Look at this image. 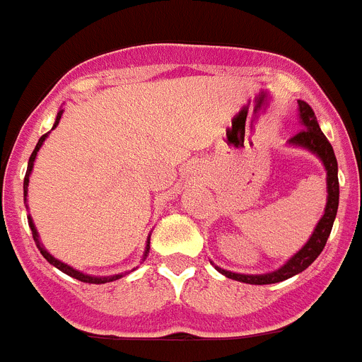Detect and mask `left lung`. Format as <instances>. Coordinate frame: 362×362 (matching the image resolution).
Returning <instances> with one entry per match:
<instances>
[{
	"label": "left lung",
	"mask_w": 362,
	"mask_h": 362,
	"mask_svg": "<svg viewBox=\"0 0 362 362\" xmlns=\"http://www.w3.org/2000/svg\"><path fill=\"white\" fill-rule=\"evenodd\" d=\"M299 105V119L300 127L303 129L292 136L288 139V145L300 146V148L310 150L312 153H315L321 163L325 165L326 170V190H328V197H326V206L325 214L319 219L317 226L313 230L312 238L306 241V245L297 252L296 255L286 261L281 268H277L276 272H268V274H235V272L223 270V268L216 267L217 270L226 276L228 279L241 281L246 284H274L281 283V281H286L290 277H293L296 274H300L303 270L310 267V264L317 259V255L321 254L322 248H325L326 241L330 238L332 226H334L335 216H337V206H339V179H337V159H335L334 148H332L330 141L326 139V136L322 134V130L319 129L317 117L313 114L312 107H310L306 101H297Z\"/></svg>",
	"instance_id": "1"
}]
</instances>
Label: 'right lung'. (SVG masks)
Listing matches in <instances>:
<instances>
[{
	"label": "right lung",
	"instance_id": "obj_1",
	"mask_svg": "<svg viewBox=\"0 0 362 362\" xmlns=\"http://www.w3.org/2000/svg\"><path fill=\"white\" fill-rule=\"evenodd\" d=\"M62 116H63V110H59V112H57L56 123H54L52 129H56L57 123H59V119H62ZM45 139H47V134H45V136H41V137H40V141H37L36 148H34V152L30 153V159H28L27 174H25V181H23V194H25V201H27L28 177H30V172H32V168H34V161H36V156H37V152H40V148H41V145H43ZM28 226H30V230H32V238H34V241H36V245H37V248H40L41 255H43V257L47 259V261H49L50 264H54V267H56L57 270H62L63 274H66V276L74 277V279L83 281V283H90V284H105V283H112V281L121 279V277L127 276V274H129V272H121V274H114V276H107V277H95V276H88V274H83V272H79V270H76V268L69 267V264L62 263V261H59V259H56V257H54V255H50L49 252L45 250V246L41 245L40 235H37V230H36V226H34V221H32V217H30V216H28ZM148 250H150V235H148V241H146V246H145V254H143V261H145V259H146V254H148ZM132 270H134V268H132ZM132 270H130V272H132Z\"/></svg>",
	"mask_w": 362,
	"mask_h": 362
}]
</instances>
